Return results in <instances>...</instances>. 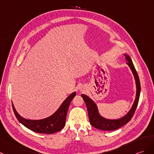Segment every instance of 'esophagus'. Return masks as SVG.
<instances>
[{"label":"esophagus","mask_w":154,"mask_h":154,"mask_svg":"<svg viewBox=\"0 0 154 154\" xmlns=\"http://www.w3.org/2000/svg\"><path fill=\"white\" fill-rule=\"evenodd\" d=\"M81 92H83L84 90H83V88H81V90H80Z\"/></svg>","instance_id":"1"}]
</instances>
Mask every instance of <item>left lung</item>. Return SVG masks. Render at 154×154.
<instances>
[{
    "label": "left lung",
    "mask_w": 154,
    "mask_h": 154,
    "mask_svg": "<svg viewBox=\"0 0 154 154\" xmlns=\"http://www.w3.org/2000/svg\"><path fill=\"white\" fill-rule=\"evenodd\" d=\"M124 54L125 56L126 60L127 61V64L130 67L132 73H133L134 75L136 83V89H137L134 103L127 114H125L123 117L117 119H107V118L102 116L100 113H99L97 105H96V103L94 102L93 100L89 98L87 95L83 94H81L82 98L84 100L86 106H87L90 123L92 126L98 128V129L102 131H114L123 127L131 119L138 106L139 97H140V80H139L138 73L135 69V67L133 62H132L131 57L129 55L127 54Z\"/></svg>",
    "instance_id": "left-lung-1"
}]
</instances>
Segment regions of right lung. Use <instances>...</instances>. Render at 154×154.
Instances as JSON below:
<instances>
[{
  "mask_svg": "<svg viewBox=\"0 0 154 154\" xmlns=\"http://www.w3.org/2000/svg\"><path fill=\"white\" fill-rule=\"evenodd\" d=\"M76 95L75 91L70 94L52 115L42 119H28L21 117L12 103L14 114L20 123L29 129L37 133L52 134L61 131L65 126L66 119L69 106L71 100Z\"/></svg>",
  "mask_w": 154,
  "mask_h": 154,
  "instance_id": "right-lung-1",
  "label": "right lung"
}]
</instances>
